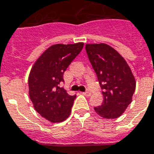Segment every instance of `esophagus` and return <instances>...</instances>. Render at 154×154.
<instances>
[{"label":"esophagus","mask_w":154,"mask_h":154,"mask_svg":"<svg viewBox=\"0 0 154 154\" xmlns=\"http://www.w3.org/2000/svg\"><path fill=\"white\" fill-rule=\"evenodd\" d=\"M82 94H83L84 96H86V97H90L91 95V92L90 91H87L86 92H83Z\"/></svg>","instance_id":"obj_1"}]
</instances>
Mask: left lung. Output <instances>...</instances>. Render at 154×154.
<instances>
[{"label":"left lung","mask_w":154,"mask_h":154,"mask_svg":"<svg viewBox=\"0 0 154 154\" xmlns=\"http://www.w3.org/2000/svg\"><path fill=\"white\" fill-rule=\"evenodd\" d=\"M86 50L97 75L104 100L94 110L104 119L119 118L132 101L136 82L125 59L106 44H87Z\"/></svg>","instance_id":"8db88e82"}]
</instances>
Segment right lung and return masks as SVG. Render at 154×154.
<instances>
[{"label": "right lung", "instance_id": "obj_1", "mask_svg": "<svg viewBox=\"0 0 154 154\" xmlns=\"http://www.w3.org/2000/svg\"><path fill=\"white\" fill-rule=\"evenodd\" d=\"M84 43L54 44L33 65L29 75V95L35 110L52 123L62 122L70 116L75 96L59 87L63 73L79 54Z\"/></svg>", "mask_w": 154, "mask_h": 154}]
</instances>
